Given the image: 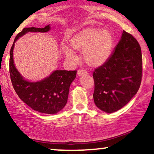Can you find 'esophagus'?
<instances>
[{
    "label": "esophagus",
    "instance_id": "obj_1",
    "mask_svg": "<svg viewBox=\"0 0 154 154\" xmlns=\"http://www.w3.org/2000/svg\"><path fill=\"white\" fill-rule=\"evenodd\" d=\"M88 72L85 71V70H82V69H79L77 71V75L79 76V77H81V76L82 75H87Z\"/></svg>",
    "mask_w": 154,
    "mask_h": 154
}]
</instances>
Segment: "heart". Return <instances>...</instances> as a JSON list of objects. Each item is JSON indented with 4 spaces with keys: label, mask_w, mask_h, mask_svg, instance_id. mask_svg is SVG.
Returning a JSON list of instances; mask_svg holds the SVG:
<instances>
[{
    "label": "heart",
    "mask_w": 154,
    "mask_h": 154,
    "mask_svg": "<svg viewBox=\"0 0 154 154\" xmlns=\"http://www.w3.org/2000/svg\"><path fill=\"white\" fill-rule=\"evenodd\" d=\"M71 48L62 45L61 49L67 59L76 58L74 51L82 52V59L88 65L98 67L110 59L114 48V37L109 30L97 27L82 29L70 39Z\"/></svg>",
    "instance_id": "1"
}]
</instances>
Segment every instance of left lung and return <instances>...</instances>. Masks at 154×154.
<instances>
[{"mask_svg": "<svg viewBox=\"0 0 154 154\" xmlns=\"http://www.w3.org/2000/svg\"><path fill=\"white\" fill-rule=\"evenodd\" d=\"M93 99L101 111L113 113L125 106L135 96L142 79V54L138 42L127 32L110 59L95 69Z\"/></svg>", "mask_w": 154, "mask_h": 154, "instance_id": "left-lung-1", "label": "left lung"}]
</instances>
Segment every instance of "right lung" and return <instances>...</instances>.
Returning <instances> with one entry per match:
<instances>
[{
	"mask_svg": "<svg viewBox=\"0 0 154 154\" xmlns=\"http://www.w3.org/2000/svg\"><path fill=\"white\" fill-rule=\"evenodd\" d=\"M50 29V24L43 28L26 27L17 35L10 51L9 71L13 87L22 101L38 112L54 114L66 106L70 85L75 79L77 71L55 70L41 80L30 82L24 79L17 69L13 57L15 43L19 38L29 32H47Z\"/></svg>",
	"mask_w": 154,
	"mask_h": 154,
	"instance_id": "1",
	"label": "right lung"
}]
</instances>
